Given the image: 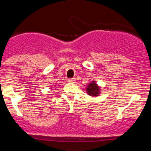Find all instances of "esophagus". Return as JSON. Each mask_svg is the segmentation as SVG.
I'll return each mask as SVG.
<instances>
[{
    "label": "esophagus",
    "instance_id": "esophagus-1",
    "mask_svg": "<svg viewBox=\"0 0 151 151\" xmlns=\"http://www.w3.org/2000/svg\"><path fill=\"white\" fill-rule=\"evenodd\" d=\"M75 82H76V79L74 78L68 79V82H69V83H75Z\"/></svg>",
    "mask_w": 151,
    "mask_h": 151
}]
</instances>
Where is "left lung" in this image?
<instances>
[{
  "label": "left lung",
  "mask_w": 151,
  "mask_h": 151,
  "mask_svg": "<svg viewBox=\"0 0 151 151\" xmlns=\"http://www.w3.org/2000/svg\"><path fill=\"white\" fill-rule=\"evenodd\" d=\"M86 91L88 94L92 97H97L101 94V89L94 81L90 82V84L86 88Z\"/></svg>",
  "instance_id": "obj_1"
}]
</instances>
